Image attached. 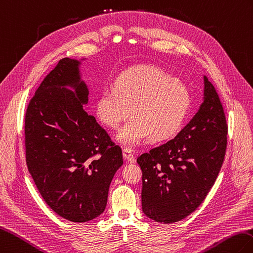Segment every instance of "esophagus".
<instances>
[{"label":"esophagus","mask_w":253,"mask_h":253,"mask_svg":"<svg viewBox=\"0 0 253 253\" xmlns=\"http://www.w3.org/2000/svg\"><path fill=\"white\" fill-rule=\"evenodd\" d=\"M123 157H125V158L126 159V161L130 162V164H134V162L136 161L135 157H134L133 151L130 148H125V149H123Z\"/></svg>","instance_id":"obj_1"}]
</instances>
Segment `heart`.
I'll return each instance as SVG.
<instances>
[{"label":"heart","mask_w":253,"mask_h":253,"mask_svg":"<svg viewBox=\"0 0 253 253\" xmlns=\"http://www.w3.org/2000/svg\"><path fill=\"white\" fill-rule=\"evenodd\" d=\"M192 106L188 88L157 67H138L117 77L96 100V116L109 128H116L128 115L118 133L125 145L138 144L148 137L161 142L181 130Z\"/></svg>","instance_id":"b5f03b06"}]
</instances>
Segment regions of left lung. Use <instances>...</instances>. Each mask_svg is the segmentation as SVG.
Instances as JSON below:
<instances>
[{"label": "left lung", "instance_id": "left-lung-1", "mask_svg": "<svg viewBox=\"0 0 253 253\" xmlns=\"http://www.w3.org/2000/svg\"><path fill=\"white\" fill-rule=\"evenodd\" d=\"M227 131L220 97L205 77L204 103L188 125L169 142L137 157L146 215L168 224L197 209L222 168Z\"/></svg>", "mask_w": 253, "mask_h": 253}]
</instances>
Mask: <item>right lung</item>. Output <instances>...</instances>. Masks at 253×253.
Returning <instances> with one entry per match:
<instances>
[{
  "mask_svg": "<svg viewBox=\"0 0 253 253\" xmlns=\"http://www.w3.org/2000/svg\"><path fill=\"white\" fill-rule=\"evenodd\" d=\"M79 64L60 59L37 88L26 111L25 147L28 171L46 205L82 223L104 212L123 159L120 146L83 108L88 91Z\"/></svg>",
  "mask_w": 253,
  "mask_h": 253,
  "instance_id": "right-lung-1",
  "label": "right lung"
}]
</instances>
